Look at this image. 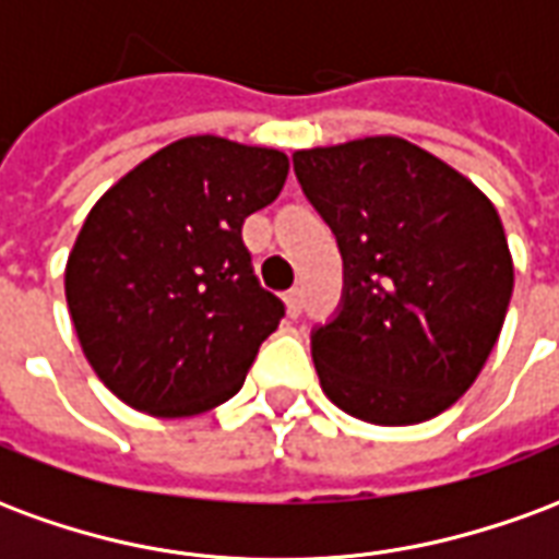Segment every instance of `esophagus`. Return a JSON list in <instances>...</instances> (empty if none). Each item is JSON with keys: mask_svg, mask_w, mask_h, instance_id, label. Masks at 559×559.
Segmentation results:
<instances>
[{"mask_svg": "<svg viewBox=\"0 0 559 559\" xmlns=\"http://www.w3.org/2000/svg\"><path fill=\"white\" fill-rule=\"evenodd\" d=\"M284 305H287V314L299 317V311H302V290L293 287V290L284 293Z\"/></svg>", "mask_w": 559, "mask_h": 559, "instance_id": "34e87169", "label": "esophagus"}]
</instances>
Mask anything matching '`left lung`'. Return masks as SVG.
I'll return each instance as SVG.
<instances>
[{
  "label": "left lung",
  "instance_id": "1",
  "mask_svg": "<svg viewBox=\"0 0 559 559\" xmlns=\"http://www.w3.org/2000/svg\"><path fill=\"white\" fill-rule=\"evenodd\" d=\"M293 167L344 257L338 317L311 335L326 399L371 425L449 411L488 362L512 299L493 203L401 138L299 148Z\"/></svg>",
  "mask_w": 559,
  "mask_h": 559
}]
</instances>
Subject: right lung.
I'll return each mask as SVG.
<instances>
[{"label": "right lung", "instance_id": "right-lung-1", "mask_svg": "<svg viewBox=\"0 0 559 559\" xmlns=\"http://www.w3.org/2000/svg\"><path fill=\"white\" fill-rule=\"evenodd\" d=\"M287 170L278 148L197 134L140 160L90 209L68 254V311L92 371L128 407L179 419L242 389L284 317L242 224Z\"/></svg>", "mask_w": 559, "mask_h": 559}]
</instances>
